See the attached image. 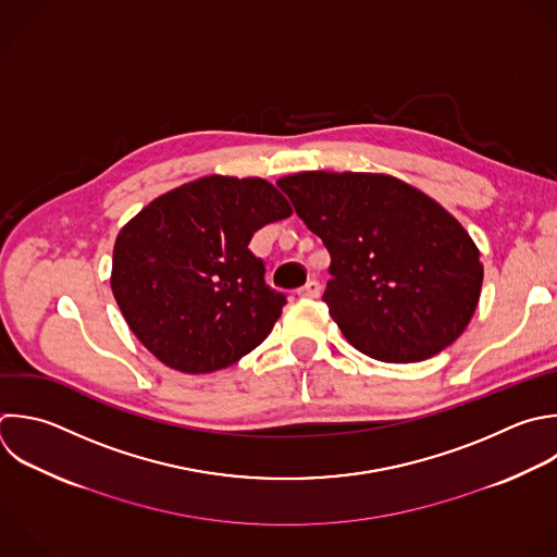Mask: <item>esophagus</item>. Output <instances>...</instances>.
Returning a JSON list of instances; mask_svg holds the SVG:
<instances>
[{
  "label": "esophagus",
  "instance_id": "1",
  "mask_svg": "<svg viewBox=\"0 0 557 557\" xmlns=\"http://www.w3.org/2000/svg\"><path fill=\"white\" fill-rule=\"evenodd\" d=\"M320 292H322V287H320L318 281H307V283L298 289V296H302V298H318Z\"/></svg>",
  "mask_w": 557,
  "mask_h": 557
}]
</instances>
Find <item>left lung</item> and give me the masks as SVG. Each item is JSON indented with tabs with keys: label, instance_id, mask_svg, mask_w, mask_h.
Listing matches in <instances>:
<instances>
[{
	"label": "left lung",
	"instance_id": "left-lung-1",
	"mask_svg": "<svg viewBox=\"0 0 557 557\" xmlns=\"http://www.w3.org/2000/svg\"><path fill=\"white\" fill-rule=\"evenodd\" d=\"M276 185L331 255L322 300L357 350L411 363L463 333L483 265L470 235L435 200L363 172H302Z\"/></svg>",
	"mask_w": 557,
	"mask_h": 557
}]
</instances>
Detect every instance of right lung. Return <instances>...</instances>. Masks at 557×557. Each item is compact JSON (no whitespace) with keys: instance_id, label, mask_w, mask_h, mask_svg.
Segmentation results:
<instances>
[{"instance_id":"add662e5","label":"right lung","mask_w":557,"mask_h":557,"mask_svg":"<svg viewBox=\"0 0 557 557\" xmlns=\"http://www.w3.org/2000/svg\"><path fill=\"white\" fill-rule=\"evenodd\" d=\"M289 215V202L263 178L205 176L152 200L113 250L111 287L131 331L187 374L239 361L287 302L248 244Z\"/></svg>"}]
</instances>
